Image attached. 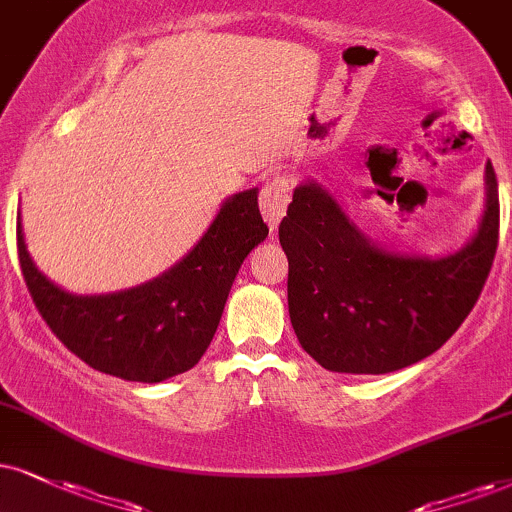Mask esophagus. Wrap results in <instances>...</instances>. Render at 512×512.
Returning a JSON list of instances; mask_svg holds the SVG:
<instances>
[{"label": "esophagus", "mask_w": 512, "mask_h": 512, "mask_svg": "<svg viewBox=\"0 0 512 512\" xmlns=\"http://www.w3.org/2000/svg\"><path fill=\"white\" fill-rule=\"evenodd\" d=\"M289 194H292V180L287 175H275L273 180H268L261 189V197H258V206H261L263 218L270 230H275L280 225V220L285 218Z\"/></svg>", "instance_id": "esophagus-1"}]
</instances>
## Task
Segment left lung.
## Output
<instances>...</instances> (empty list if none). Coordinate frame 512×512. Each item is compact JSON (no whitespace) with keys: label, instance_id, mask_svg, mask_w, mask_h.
<instances>
[{"label":"left lung","instance_id":"obj_1","mask_svg":"<svg viewBox=\"0 0 512 512\" xmlns=\"http://www.w3.org/2000/svg\"><path fill=\"white\" fill-rule=\"evenodd\" d=\"M477 232L449 256L377 246L318 182H301L280 223L289 318L308 356L332 372L384 375L422 361L477 304L498 244V182Z\"/></svg>","mask_w":512,"mask_h":512}]
</instances>
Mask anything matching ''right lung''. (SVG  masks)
Segmentation results:
<instances>
[{"label":"right lung","mask_w":512,"mask_h":512,"mask_svg":"<svg viewBox=\"0 0 512 512\" xmlns=\"http://www.w3.org/2000/svg\"><path fill=\"white\" fill-rule=\"evenodd\" d=\"M268 237L258 189L223 201L218 216L166 273L111 294H73L40 273L18 218L16 242L37 311L66 349L90 368L128 382H163L199 363L244 258Z\"/></svg>","instance_id":"obj_1"}]
</instances>
